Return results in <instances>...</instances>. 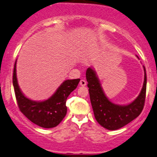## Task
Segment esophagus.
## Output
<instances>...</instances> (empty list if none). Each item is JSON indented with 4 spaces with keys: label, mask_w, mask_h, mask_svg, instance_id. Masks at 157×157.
Returning <instances> with one entry per match:
<instances>
[{
    "label": "esophagus",
    "mask_w": 157,
    "mask_h": 157,
    "mask_svg": "<svg viewBox=\"0 0 157 157\" xmlns=\"http://www.w3.org/2000/svg\"><path fill=\"white\" fill-rule=\"evenodd\" d=\"M80 85L81 86H85L87 85V82L85 80H81L80 81Z\"/></svg>",
    "instance_id": "1"
}]
</instances>
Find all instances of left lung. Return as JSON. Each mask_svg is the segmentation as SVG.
<instances>
[{
    "mask_svg": "<svg viewBox=\"0 0 157 157\" xmlns=\"http://www.w3.org/2000/svg\"><path fill=\"white\" fill-rule=\"evenodd\" d=\"M144 82L139 96L132 103L124 106L111 102L103 91L96 72L91 67L87 69L86 79L95 118L104 128L109 130H117L135 120L141 113L146 93V74L144 67Z\"/></svg>",
    "mask_w": 157,
    "mask_h": 157,
    "instance_id": "left-lung-1",
    "label": "left lung"
}]
</instances>
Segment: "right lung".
<instances>
[{
  "label": "right lung",
  "instance_id": "right-lung-1",
  "mask_svg": "<svg viewBox=\"0 0 157 157\" xmlns=\"http://www.w3.org/2000/svg\"><path fill=\"white\" fill-rule=\"evenodd\" d=\"M16 64L17 61L13 69V85L19 110L32 122L41 128H51L58 125L67 114V97L77 88L80 79L65 80L48 100L34 101L25 96L19 88Z\"/></svg>",
  "mask_w": 157,
  "mask_h": 157
}]
</instances>
